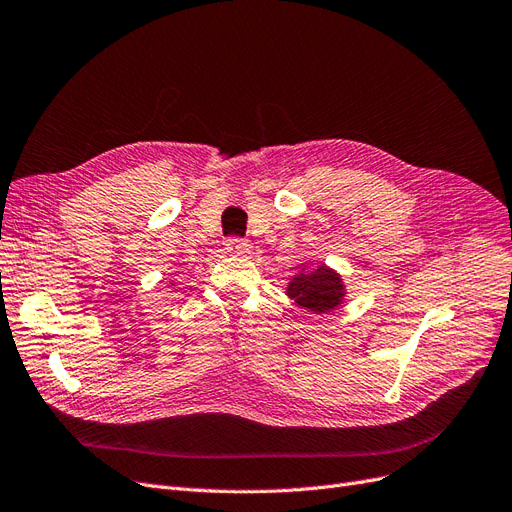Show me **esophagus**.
<instances>
[{"label":"esophagus","mask_w":512,"mask_h":512,"mask_svg":"<svg viewBox=\"0 0 512 512\" xmlns=\"http://www.w3.org/2000/svg\"><path fill=\"white\" fill-rule=\"evenodd\" d=\"M225 246L232 255H249L251 253V242L244 238H230Z\"/></svg>","instance_id":"esophagus-1"}]
</instances>
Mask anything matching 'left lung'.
Here are the masks:
<instances>
[{
	"instance_id": "obj_1",
	"label": "left lung",
	"mask_w": 512,
	"mask_h": 512,
	"mask_svg": "<svg viewBox=\"0 0 512 512\" xmlns=\"http://www.w3.org/2000/svg\"><path fill=\"white\" fill-rule=\"evenodd\" d=\"M287 295L312 314H327L342 304L346 293L339 274L327 266H318L314 272H301L291 278Z\"/></svg>"
}]
</instances>
